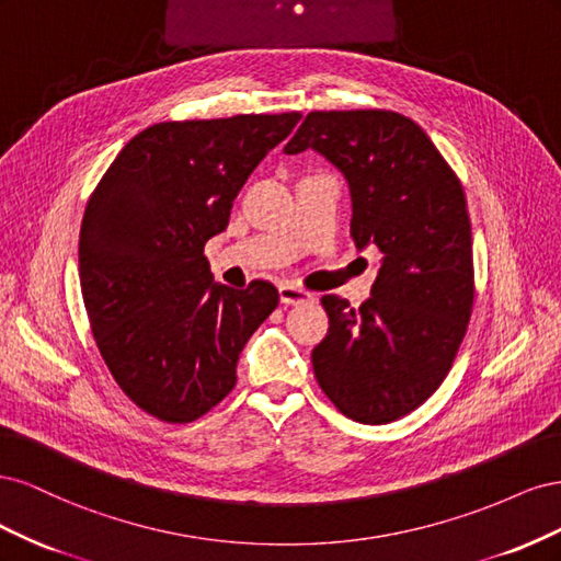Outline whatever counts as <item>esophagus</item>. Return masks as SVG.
<instances>
[{"label": "esophagus", "mask_w": 561, "mask_h": 561, "mask_svg": "<svg viewBox=\"0 0 561 561\" xmlns=\"http://www.w3.org/2000/svg\"><path fill=\"white\" fill-rule=\"evenodd\" d=\"M278 297H280V304H287V307H295V304H304V301L313 299L311 293H307L304 287H299L295 283H280Z\"/></svg>", "instance_id": "obj_1"}]
</instances>
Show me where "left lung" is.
Wrapping results in <instances>:
<instances>
[{"instance_id":"1","label":"left lung","mask_w":561,"mask_h":561,"mask_svg":"<svg viewBox=\"0 0 561 561\" xmlns=\"http://www.w3.org/2000/svg\"><path fill=\"white\" fill-rule=\"evenodd\" d=\"M307 149L346 178L355 245L383 254L360 309L320 299L330 330L313 375L339 412L379 426L426 402L461 346L472 309L466 194L423 128L396 112H311L283 151Z\"/></svg>"}]
</instances>
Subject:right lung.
Segmentation results:
<instances>
[{"label": "right lung", "instance_id": "right-lung-1", "mask_svg": "<svg viewBox=\"0 0 561 561\" xmlns=\"http://www.w3.org/2000/svg\"><path fill=\"white\" fill-rule=\"evenodd\" d=\"M299 118L154 124L118 151L89 198L83 304L114 381L147 414L190 423L222 402L248 339L278 307L266 280L245 290L215 283L203 248L227 229L241 186Z\"/></svg>", "mask_w": 561, "mask_h": 561}]
</instances>
